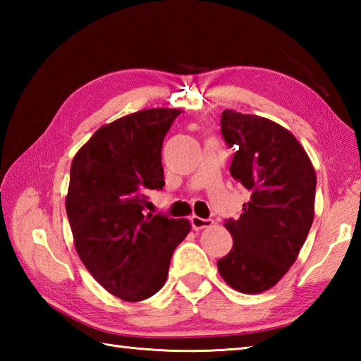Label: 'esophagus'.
Masks as SVG:
<instances>
[{
	"label": "esophagus",
	"instance_id": "34e87169",
	"mask_svg": "<svg viewBox=\"0 0 361 361\" xmlns=\"http://www.w3.org/2000/svg\"><path fill=\"white\" fill-rule=\"evenodd\" d=\"M190 224H192V228L195 229V231H198V229L212 226L214 221L211 219H202L198 216H192V217H190Z\"/></svg>",
	"mask_w": 361,
	"mask_h": 361
}]
</instances>
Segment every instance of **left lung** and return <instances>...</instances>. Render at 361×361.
I'll return each mask as SVG.
<instances>
[{"mask_svg":"<svg viewBox=\"0 0 361 361\" xmlns=\"http://www.w3.org/2000/svg\"><path fill=\"white\" fill-rule=\"evenodd\" d=\"M221 133L235 153L229 172L251 197L239 220H228L233 248L217 260L229 287L256 295L296 262L315 217L317 173L290 130L256 114L221 113Z\"/></svg>","mask_w":361,"mask_h":361,"instance_id":"left-lung-1","label":"left lung"}]
</instances>
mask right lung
<instances>
[{
    "instance_id": "1",
    "label": "right lung",
    "mask_w": 361,
    "mask_h": 361,
    "mask_svg": "<svg viewBox=\"0 0 361 361\" xmlns=\"http://www.w3.org/2000/svg\"><path fill=\"white\" fill-rule=\"evenodd\" d=\"M181 110H141L99 127L75 153L66 194L74 247L91 276L128 302L164 286L188 219L144 214L147 189L164 186L161 147Z\"/></svg>"
}]
</instances>
